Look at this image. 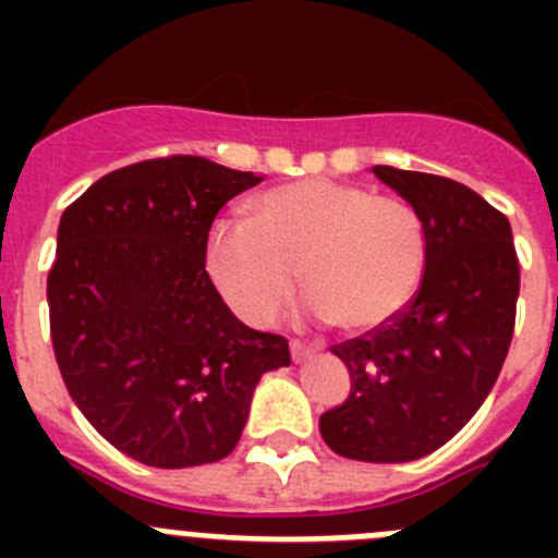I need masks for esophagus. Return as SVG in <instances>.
Segmentation results:
<instances>
[{
    "label": "esophagus",
    "instance_id": "esophagus-1",
    "mask_svg": "<svg viewBox=\"0 0 558 558\" xmlns=\"http://www.w3.org/2000/svg\"><path fill=\"white\" fill-rule=\"evenodd\" d=\"M313 352H315V349L307 347V343H302V340H290V354H293L295 363H302V360H307Z\"/></svg>",
    "mask_w": 558,
    "mask_h": 558
}]
</instances>
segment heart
<instances>
[{"mask_svg":"<svg viewBox=\"0 0 558 558\" xmlns=\"http://www.w3.org/2000/svg\"><path fill=\"white\" fill-rule=\"evenodd\" d=\"M248 209L251 223L220 220L206 240V270L243 322L274 324L299 274L310 313L347 332L386 327L413 302L427 236L408 201L304 179L256 195Z\"/></svg>","mask_w":558,"mask_h":558,"instance_id":"heart-1","label":"heart"}]
</instances>
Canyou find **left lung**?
Returning <instances> with one entry per match:
<instances>
[{
    "mask_svg": "<svg viewBox=\"0 0 558 558\" xmlns=\"http://www.w3.org/2000/svg\"><path fill=\"white\" fill-rule=\"evenodd\" d=\"M372 170L425 223V276L393 322L332 347L352 391L318 427L338 456L402 463L447 445L489 397L514 335L520 263L509 218L470 186Z\"/></svg>",
    "mask_w": 558,
    "mask_h": 558,
    "instance_id": "8db88e82",
    "label": "left lung"
}]
</instances>
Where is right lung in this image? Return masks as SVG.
Wrapping results in <instances>:
<instances>
[{
    "mask_svg": "<svg viewBox=\"0 0 558 558\" xmlns=\"http://www.w3.org/2000/svg\"><path fill=\"white\" fill-rule=\"evenodd\" d=\"M263 181L201 156L122 167L63 211L47 276L58 368L83 416L159 470L220 461L282 335L245 327L206 274L218 211Z\"/></svg>",
    "mask_w": 558,
    "mask_h": 558,
    "instance_id": "right-lung-1",
    "label": "right lung"
}]
</instances>
